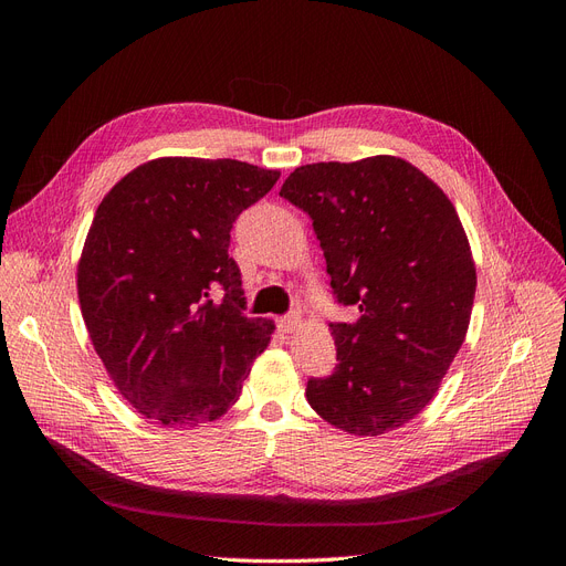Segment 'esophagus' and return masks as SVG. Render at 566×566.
<instances>
[{"instance_id":"obj_1","label":"esophagus","mask_w":566,"mask_h":566,"mask_svg":"<svg viewBox=\"0 0 566 566\" xmlns=\"http://www.w3.org/2000/svg\"><path fill=\"white\" fill-rule=\"evenodd\" d=\"M300 325V314H287V316H283L281 321H279V328L283 331V333H293L295 328Z\"/></svg>"}]
</instances>
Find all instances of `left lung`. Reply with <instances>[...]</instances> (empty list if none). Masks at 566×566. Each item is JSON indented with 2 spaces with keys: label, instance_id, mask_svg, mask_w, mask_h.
I'll use <instances>...</instances> for the list:
<instances>
[{
  "label": "left lung",
  "instance_id": "8db88e82",
  "mask_svg": "<svg viewBox=\"0 0 566 566\" xmlns=\"http://www.w3.org/2000/svg\"><path fill=\"white\" fill-rule=\"evenodd\" d=\"M281 196L312 217L339 304L337 366L306 401L337 430L380 437L413 420L465 342L476 269L449 196L394 156L302 165Z\"/></svg>",
  "mask_w": 566,
  "mask_h": 566
}]
</instances>
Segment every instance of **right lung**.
I'll return each mask as SVG.
<instances>
[{
	"label": "right lung",
	"instance_id": "right-lung-1",
	"mask_svg": "<svg viewBox=\"0 0 566 566\" xmlns=\"http://www.w3.org/2000/svg\"><path fill=\"white\" fill-rule=\"evenodd\" d=\"M279 177L229 158H158L101 200L77 297L98 358L136 413L191 430L241 397L276 325L243 316L231 229Z\"/></svg>",
	"mask_w": 566,
	"mask_h": 566
}]
</instances>
